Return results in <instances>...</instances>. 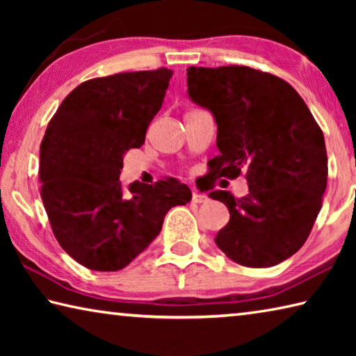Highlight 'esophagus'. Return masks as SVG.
<instances>
[{"instance_id": "1", "label": "esophagus", "mask_w": 356, "mask_h": 356, "mask_svg": "<svg viewBox=\"0 0 356 356\" xmlns=\"http://www.w3.org/2000/svg\"><path fill=\"white\" fill-rule=\"evenodd\" d=\"M207 200H209V197H207L206 195H201V193H197V191L193 193V196H191V201H193V202H196V204L207 202Z\"/></svg>"}]
</instances>
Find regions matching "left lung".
Wrapping results in <instances>:
<instances>
[{
    "mask_svg": "<svg viewBox=\"0 0 356 356\" xmlns=\"http://www.w3.org/2000/svg\"><path fill=\"white\" fill-rule=\"evenodd\" d=\"M188 95L212 111L220 155L209 161L216 179L245 174L250 193L209 195L226 204L218 248L245 267H272L309 237L327 188L323 134L298 92L282 78L246 65L190 67Z\"/></svg>",
    "mask_w": 356,
    "mask_h": 356,
    "instance_id": "8db88e82",
    "label": "left lung"
}]
</instances>
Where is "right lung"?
Masks as SVG:
<instances>
[{"mask_svg": "<svg viewBox=\"0 0 356 356\" xmlns=\"http://www.w3.org/2000/svg\"><path fill=\"white\" fill-rule=\"evenodd\" d=\"M172 70L92 78L63 100L40 143V197L58 243L95 272H118L159 236L191 191L177 179L120 185L124 154L146 140Z\"/></svg>", "mask_w": 356, "mask_h": 356, "instance_id": "add662e5", "label": "right lung"}]
</instances>
